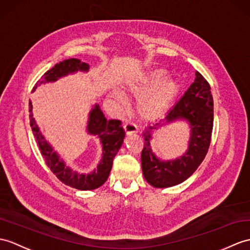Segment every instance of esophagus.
<instances>
[{
	"instance_id": "1",
	"label": "esophagus",
	"mask_w": 250,
	"mask_h": 250,
	"mask_svg": "<svg viewBox=\"0 0 250 250\" xmlns=\"http://www.w3.org/2000/svg\"><path fill=\"white\" fill-rule=\"evenodd\" d=\"M124 129L126 134H131V133L137 132V126L133 123H130V121H126V123L124 125Z\"/></svg>"
}]
</instances>
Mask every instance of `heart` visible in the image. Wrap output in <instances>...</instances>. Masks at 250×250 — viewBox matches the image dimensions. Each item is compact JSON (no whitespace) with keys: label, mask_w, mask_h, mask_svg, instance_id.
Listing matches in <instances>:
<instances>
[{"label":"heart","mask_w":250,"mask_h":250,"mask_svg":"<svg viewBox=\"0 0 250 250\" xmlns=\"http://www.w3.org/2000/svg\"><path fill=\"white\" fill-rule=\"evenodd\" d=\"M167 71L154 69L125 85V91L130 96L138 98L136 103L137 114L144 119H152L168 106L177 96L180 84L175 79H166ZM111 101L119 107L125 104L124 95L118 90L109 94Z\"/></svg>","instance_id":"heart-1"}]
</instances>
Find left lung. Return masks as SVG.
Listing matches in <instances>:
<instances>
[{
  "instance_id": "8db88e82",
  "label": "left lung",
  "mask_w": 250,
  "mask_h": 250,
  "mask_svg": "<svg viewBox=\"0 0 250 250\" xmlns=\"http://www.w3.org/2000/svg\"><path fill=\"white\" fill-rule=\"evenodd\" d=\"M213 97L210 84L197 71L196 79L184 96L168 111L165 119L156 121L143 132L142 168L146 181L154 188H170L185 181L206 158L213 130ZM187 120L191 127L188 151L172 161H161L152 152L149 141L153 129L164 122Z\"/></svg>"
}]
</instances>
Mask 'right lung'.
Instances as JSON below:
<instances>
[{
  "mask_svg": "<svg viewBox=\"0 0 250 250\" xmlns=\"http://www.w3.org/2000/svg\"><path fill=\"white\" fill-rule=\"evenodd\" d=\"M89 65L81 62L78 59L65 60L46 71L34 87V90L38 85L43 83L55 82L60 78L66 77L69 73L78 71L87 72ZM32 103L30 101V125L33 134L36 138L38 147L42 152L45 164L54 173L57 179L68 187L80 190H90L100 188L106 181L113 166V160L117 154L121 145L124 143L125 132L121 126L120 120H107L102 113L100 106L95 104V106L89 112V118L87 121V132L88 134L98 136L102 145V159L94 171L89 173H80L72 170L70 167L66 166L65 162L60 159V155L40 132L39 127L33 117Z\"/></svg>",
  "mask_w": 250,
  "mask_h": 250,
  "instance_id": "1",
  "label": "right lung"
}]
</instances>
